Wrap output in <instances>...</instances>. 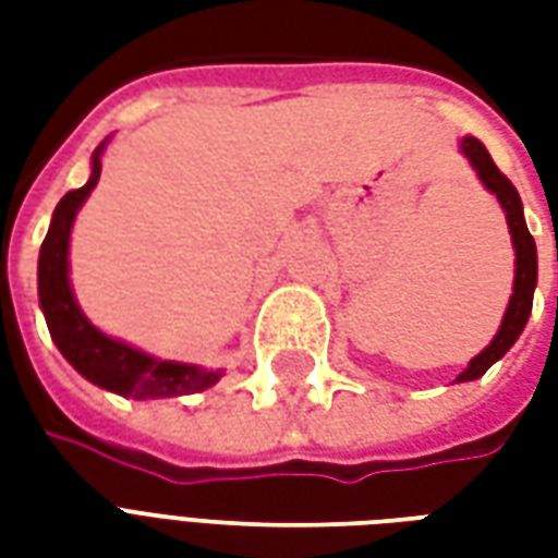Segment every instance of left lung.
Instances as JSON below:
<instances>
[{"label": "left lung", "instance_id": "8db88e82", "mask_svg": "<svg viewBox=\"0 0 558 558\" xmlns=\"http://www.w3.org/2000/svg\"><path fill=\"white\" fill-rule=\"evenodd\" d=\"M463 155L472 160V167L478 170L481 182L487 184V191L496 194V199L502 203L505 218H508V230H511V242H514L517 251V275H514V292H511V302H508V311H505L502 326H499V335L490 340V347L475 355L463 374L457 376V383H469V379H478L490 371L493 362H499L505 352L514 347V340L520 338V331L526 328V319L532 314V295H535V280H538V254H535V239L529 235L526 220H523V203H520V194L517 187L508 179L505 172L493 163L490 151L481 146L475 137H466L460 143Z\"/></svg>", "mask_w": 558, "mask_h": 558}]
</instances>
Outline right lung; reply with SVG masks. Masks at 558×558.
Wrapping results in <instances>:
<instances>
[{
  "label": "right lung",
  "mask_w": 558,
  "mask_h": 558,
  "mask_svg": "<svg viewBox=\"0 0 558 558\" xmlns=\"http://www.w3.org/2000/svg\"><path fill=\"white\" fill-rule=\"evenodd\" d=\"M98 175H101V148H95L89 182L77 191H68L59 199L47 239L41 244V256H38V295H41L47 328L53 335L56 347L89 383L116 395H125V398H172V395H194V391L215 386L220 371L158 362L146 352L101 335L80 314L77 302L71 295V283H68V239H71L74 215L92 187L98 184Z\"/></svg>",
  "instance_id": "add662e5"
}]
</instances>
